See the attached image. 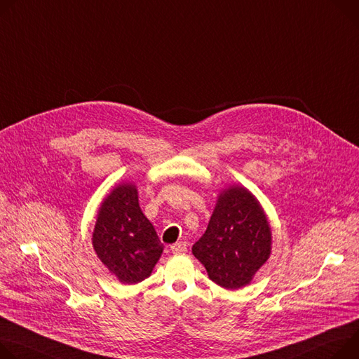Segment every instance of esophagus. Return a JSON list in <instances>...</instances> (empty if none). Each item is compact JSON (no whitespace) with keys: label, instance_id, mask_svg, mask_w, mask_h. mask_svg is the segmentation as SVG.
Instances as JSON below:
<instances>
[{"label":"esophagus","instance_id":"esophagus-1","mask_svg":"<svg viewBox=\"0 0 359 359\" xmlns=\"http://www.w3.org/2000/svg\"><path fill=\"white\" fill-rule=\"evenodd\" d=\"M170 250L173 253H184L187 250V243L186 242H177L170 246Z\"/></svg>","mask_w":359,"mask_h":359}]
</instances>
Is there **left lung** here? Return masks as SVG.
<instances>
[{"label": "left lung", "instance_id": "obj_1", "mask_svg": "<svg viewBox=\"0 0 359 359\" xmlns=\"http://www.w3.org/2000/svg\"><path fill=\"white\" fill-rule=\"evenodd\" d=\"M271 227L253 194L231 187L219 196L208 229L191 252L222 287L248 285L271 255Z\"/></svg>", "mask_w": 359, "mask_h": 359}]
</instances>
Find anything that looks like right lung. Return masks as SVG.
<instances>
[{"label": "right lung", "instance_id": "right-lung-1", "mask_svg": "<svg viewBox=\"0 0 359 359\" xmlns=\"http://www.w3.org/2000/svg\"><path fill=\"white\" fill-rule=\"evenodd\" d=\"M93 246L120 282L133 285L150 276L163 245L139 206L133 184L117 186L104 199L97 215Z\"/></svg>", "mask_w": 359, "mask_h": 359}]
</instances>
